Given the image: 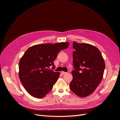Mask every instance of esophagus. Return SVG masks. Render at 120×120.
Segmentation results:
<instances>
[{
	"instance_id": "esophagus-1",
	"label": "esophagus",
	"mask_w": 120,
	"mask_h": 120,
	"mask_svg": "<svg viewBox=\"0 0 120 120\" xmlns=\"http://www.w3.org/2000/svg\"><path fill=\"white\" fill-rule=\"evenodd\" d=\"M61 73H62V74L63 75H64V74H66L67 73V72H65V71H62Z\"/></svg>"
}]
</instances>
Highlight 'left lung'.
Segmentation results:
<instances>
[{"instance_id": "left-lung-1", "label": "left lung", "mask_w": 120, "mask_h": 120, "mask_svg": "<svg viewBox=\"0 0 120 120\" xmlns=\"http://www.w3.org/2000/svg\"><path fill=\"white\" fill-rule=\"evenodd\" d=\"M73 79L71 90L80 97L92 94L101 82L105 63L101 53L96 47L86 43H73Z\"/></svg>"}]
</instances>
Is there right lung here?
Here are the masks:
<instances>
[{
	"label": "right lung",
	"instance_id": "right-lung-1",
	"mask_svg": "<svg viewBox=\"0 0 120 120\" xmlns=\"http://www.w3.org/2000/svg\"><path fill=\"white\" fill-rule=\"evenodd\" d=\"M68 42L43 44L29 48L19 62V77L30 95L42 98L52 89L60 72L49 70L58 53L67 49Z\"/></svg>",
	"mask_w": 120,
	"mask_h": 120
}]
</instances>
